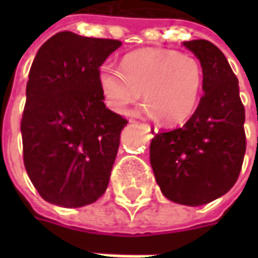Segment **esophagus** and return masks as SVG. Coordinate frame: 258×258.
Returning a JSON list of instances; mask_svg holds the SVG:
<instances>
[{"label":"esophagus","instance_id":"34e87169","mask_svg":"<svg viewBox=\"0 0 258 258\" xmlns=\"http://www.w3.org/2000/svg\"><path fill=\"white\" fill-rule=\"evenodd\" d=\"M144 126H145V127H146V129H148V131H149V132H151V134H152V135L158 134V127H156V126H152V124H149V123H145Z\"/></svg>","mask_w":258,"mask_h":258}]
</instances>
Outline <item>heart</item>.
<instances>
[{
    "mask_svg": "<svg viewBox=\"0 0 258 258\" xmlns=\"http://www.w3.org/2000/svg\"><path fill=\"white\" fill-rule=\"evenodd\" d=\"M97 83L110 110L124 114L145 94L144 110L162 116L168 124H179L195 112L204 83L197 57L168 48H144L127 54L122 69L100 66Z\"/></svg>",
    "mask_w": 258,
    "mask_h": 258,
    "instance_id": "obj_1",
    "label": "heart"
}]
</instances>
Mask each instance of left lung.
I'll return each instance as SVG.
<instances>
[{
	"label": "left lung",
	"mask_w": 258,
	"mask_h": 258,
	"mask_svg": "<svg viewBox=\"0 0 258 258\" xmlns=\"http://www.w3.org/2000/svg\"><path fill=\"white\" fill-rule=\"evenodd\" d=\"M183 45L203 66L205 94L183 126L155 135L149 156L165 197L197 207L220 198L237 182L245 154V112L238 80L223 51L207 40Z\"/></svg>",
	"instance_id": "obj_1"
}]
</instances>
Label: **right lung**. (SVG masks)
<instances>
[{
    "label": "right lung",
    "instance_id": "1",
    "mask_svg": "<svg viewBox=\"0 0 258 258\" xmlns=\"http://www.w3.org/2000/svg\"><path fill=\"white\" fill-rule=\"evenodd\" d=\"M120 45L119 40L61 31L35 54L21 119L23 158L47 203L89 205L109 185L127 120L103 103L97 72Z\"/></svg>",
    "mask_w": 258,
    "mask_h": 258
}]
</instances>
